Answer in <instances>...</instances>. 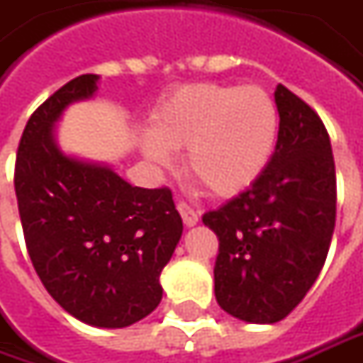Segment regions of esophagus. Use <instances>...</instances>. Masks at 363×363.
<instances>
[{
  "instance_id": "34e87169",
  "label": "esophagus",
  "mask_w": 363,
  "mask_h": 363,
  "mask_svg": "<svg viewBox=\"0 0 363 363\" xmlns=\"http://www.w3.org/2000/svg\"><path fill=\"white\" fill-rule=\"evenodd\" d=\"M177 208H179V213H181V217H182V223H184L186 227H194V225L199 223V213H196L191 205H186V203H179Z\"/></svg>"
}]
</instances>
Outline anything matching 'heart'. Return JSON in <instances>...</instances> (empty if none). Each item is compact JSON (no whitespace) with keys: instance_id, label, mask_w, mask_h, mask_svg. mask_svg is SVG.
Returning a JSON list of instances; mask_svg holds the SVG:
<instances>
[{"instance_id":"obj_1","label":"heart","mask_w":363,"mask_h":363,"mask_svg":"<svg viewBox=\"0 0 363 363\" xmlns=\"http://www.w3.org/2000/svg\"><path fill=\"white\" fill-rule=\"evenodd\" d=\"M143 155L170 167V150H186V167L208 193L235 196L269 167L279 138V108L261 86L186 84L150 118Z\"/></svg>"}]
</instances>
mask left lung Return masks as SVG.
<instances>
[{
	"mask_svg": "<svg viewBox=\"0 0 363 363\" xmlns=\"http://www.w3.org/2000/svg\"><path fill=\"white\" fill-rule=\"evenodd\" d=\"M279 138L273 158L247 191L203 215L219 237L215 297L233 318L275 323L318 279L335 227V164L315 110L275 88Z\"/></svg>",
	"mask_w": 363,
	"mask_h": 363,
	"instance_id": "1",
	"label": "left lung"
}]
</instances>
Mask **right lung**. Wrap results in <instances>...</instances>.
I'll return each mask as SVG.
<instances>
[{"label":"right lung","mask_w":363,"mask_h":363,"mask_svg":"<svg viewBox=\"0 0 363 363\" xmlns=\"http://www.w3.org/2000/svg\"><path fill=\"white\" fill-rule=\"evenodd\" d=\"M98 76L84 74L50 96L21 134L16 196L33 269L69 315L94 328H126L162 299L160 271L181 241L172 193L132 186L106 164L60 150L62 112L92 98Z\"/></svg>","instance_id":"right-lung-1"}]
</instances>
